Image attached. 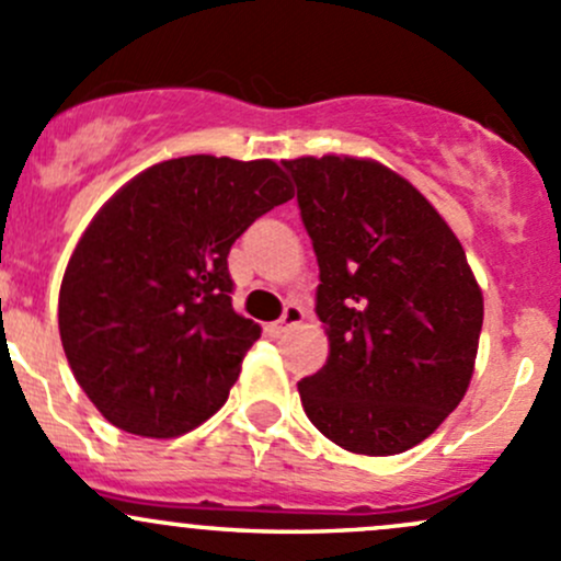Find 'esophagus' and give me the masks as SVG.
<instances>
[{
  "label": "esophagus",
  "instance_id": "34e87169",
  "mask_svg": "<svg viewBox=\"0 0 561 561\" xmlns=\"http://www.w3.org/2000/svg\"><path fill=\"white\" fill-rule=\"evenodd\" d=\"M302 319H305V310L299 308L297 302H288L286 310H283L280 319L273 323V332L275 334H283V332H286V329H291V327H297V323H302Z\"/></svg>",
  "mask_w": 561,
  "mask_h": 561
}]
</instances>
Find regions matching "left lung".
Returning a JSON list of instances; mask_svg holds the SVG:
<instances>
[{"mask_svg":"<svg viewBox=\"0 0 561 561\" xmlns=\"http://www.w3.org/2000/svg\"><path fill=\"white\" fill-rule=\"evenodd\" d=\"M319 259L316 313L329 359L297 383L340 448L391 456L459 405L476 367L483 297L440 213L389 167L351 156L283 161Z\"/></svg>","mask_w":561,"mask_h":561,"instance_id":"1","label":"left lung"}]
</instances>
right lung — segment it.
Masks as SVG:
<instances>
[{
  "label": "right lung",
  "instance_id": "1",
  "mask_svg": "<svg viewBox=\"0 0 561 561\" xmlns=\"http://www.w3.org/2000/svg\"><path fill=\"white\" fill-rule=\"evenodd\" d=\"M294 196L275 161L181 156L131 178L69 256L59 334L118 430L178 437L227 402L262 329L232 308L229 248Z\"/></svg>",
  "mask_w": 561,
  "mask_h": 561
}]
</instances>
